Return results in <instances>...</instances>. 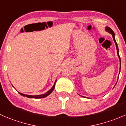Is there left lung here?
<instances>
[{
	"mask_svg": "<svg viewBox=\"0 0 126 126\" xmlns=\"http://www.w3.org/2000/svg\"><path fill=\"white\" fill-rule=\"evenodd\" d=\"M105 31L107 32L108 33H110L111 35H112L113 38V40H114V42H115V45H116V50H117V54H118V58H119V63H120V67H119V72H120V70H121V58H120V57H119V49H118L117 43H116V40H115V33H114V32L113 31V30H111V29H110L109 27H105ZM116 83H117V82H116ZM115 85H116V84H115ZM83 97H84V96H83Z\"/></svg>",
	"mask_w": 126,
	"mask_h": 126,
	"instance_id": "obj_1",
	"label": "left lung"
}]
</instances>
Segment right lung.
I'll list each match as a JSON object with an SVG mask.
<instances>
[{
  "label": "right lung",
  "instance_id": "right-lung-1",
  "mask_svg": "<svg viewBox=\"0 0 126 126\" xmlns=\"http://www.w3.org/2000/svg\"><path fill=\"white\" fill-rule=\"evenodd\" d=\"M56 82H57V80H55V83H54L53 87H52L51 88H50V90H49V91H47L46 93L43 94H40V95H28V94H23V93H20V92H19V93L21 95H22V96H25V97H28V98H35V99L44 98V97H47V96H49V95L53 91H54V88H55V85Z\"/></svg>",
  "mask_w": 126,
  "mask_h": 126
}]
</instances>
